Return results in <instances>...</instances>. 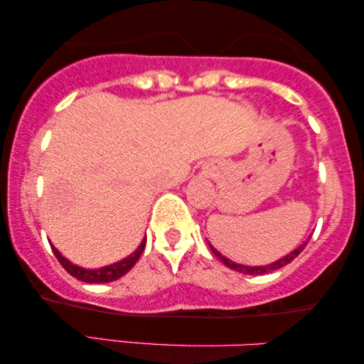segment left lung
<instances>
[{"instance_id":"left-lung-1","label":"left lung","mask_w":364,"mask_h":364,"mask_svg":"<svg viewBox=\"0 0 364 364\" xmlns=\"http://www.w3.org/2000/svg\"><path fill=\"white\" fill-rule=\"evenodd\" d=\"M306 245H308V243H303L301 246H298V248H296L294 252L289 253V255H286V257H284V258H281V260H277L275 263H270V265H265V267H246V265H240V263H235V262L228 260V258L223 257V255H220L219 252H217L215 248H212V246H210V250H212V253H214L215 257L219 258V260L224 263V265H228V267H229V269L236 270V272L248 274V275H262V274H267V272H274V270L281 269V267L287 265V263H291L292 260H294L296 257H298L299 253L303 252L304 246H306Z\"/></svg>"}]
</instances>
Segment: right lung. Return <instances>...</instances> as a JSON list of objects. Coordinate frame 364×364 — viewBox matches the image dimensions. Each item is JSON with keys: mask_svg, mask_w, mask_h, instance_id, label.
I'll return each mask as SVG.
<instances>
[{"mask_svg": "<svg viewBox=\"0 0 364 364\" xmlns=\"http://www.w3.org/2000/svg\"><path fill=\"white\" fill-rule=\"evenodd\" d=\"M145 243H147V240L141 241V245L136 248V252L129 255V257L124 258V260L112 263V265H107L104 267V269H97V270H87V269H82V267L73 265L72 262H68L65 257H61V253L58 252L54 246H51V248H53V253L56 255L58 262L63 265V269H65L70 275H73L75 279H78V281H83V282H89V284H104V282H112L116 281V279L123 277V275L127 274L136 262H139L140 255L144 253Z\"/></svg>", "mask_w": 364, "mask_h": 364, "instance_id": "add662e5", "label": "right lung"}]
</instances>
